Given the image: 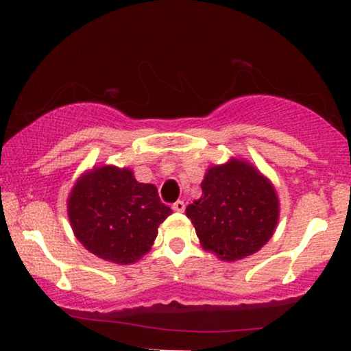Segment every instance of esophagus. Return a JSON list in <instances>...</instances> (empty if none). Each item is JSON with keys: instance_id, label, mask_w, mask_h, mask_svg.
<instances>
[{"instance_id": "1", "label": "esophagus", "mask_w": 351, "mask_h": 351, "mask_svg": "<svg viewBox=\"0 0 351 351\" xmlns=\"http://www.w3.org/2000/svg\"><path fill=\"white\" fill-rule=\"evenodd\" d=\"M172 209H174L176 213H184V210H185V203H184V201H176V203L172 204Z\"/></svg>"}]
</instances>
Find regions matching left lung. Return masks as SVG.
<instances>
[{
  "instance_id": "obj_1",
  "label": "left lung",
  "mask_w": 351,
  "mask_h": 351,
  "mask_svg": "<svg viewBox=\"0 0 351 351\" xmlns=\"http://www.w3.org/2000/svg\"><path fill=\"white\" fill-rule=\"evenodd\" d=\"M199 199L185 209L204 251L220 261L252 256L273 237L280 219L275 186L246 160L230 158L210 166L201 182Z\"/></svg>"
}]
</instances>
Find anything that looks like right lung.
I'll return each instance as SVG.
<instances>
[{"mask_svg": "<svg viewBox=\"0 0 351 351\" xmlns=\"http://www.w3.org/2000/svg\"><path fill=\"white\" fill-rule=\"evenodd\" d=\"M66 210L71 230L99 258L129 265L150 251L158 227L172 214L158 189L141 184L132 169L94 166L75 182Z\"/></svg>", "mask_w": 351, "mask_h": 351, "instance_id": "add662e5", "label": "right lung"}]
</instances>
